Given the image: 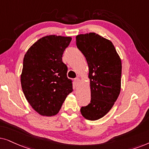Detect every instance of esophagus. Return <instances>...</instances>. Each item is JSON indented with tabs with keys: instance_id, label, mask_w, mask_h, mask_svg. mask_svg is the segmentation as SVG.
<instances>
[{
	"instance_id": "34e87169",
	"label": "esophagus",
	"mask_w": 149,
	"mask_h": 149,
	"mask_svg": "<svg viewBox=\"0 0 149 149\" xmlns=\"http://www.w3.org/2000/svg\"><path fill=\"white\" fill-rule=\"evenodd\" d=\"M74 83L75 84H76V86H78V85L79 84V83H80V79H79L78 78H76L74 79Z\"/></svg>"
}]
</instances>
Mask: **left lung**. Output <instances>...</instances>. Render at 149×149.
Masks as SVG:
<instances>
[{"instance_id": "obj_1", "label": "left lung", "mask_w": 149, "mask_h": 149, "mask_svg": "<svg viewBox=\"0 0 149 149\" xmlns=\"http://www.w3.org/2000/svg\"><path fill=\"white\" fill-rule=\"evenodd\" d=\"M76 45L86 58L91 81V102L80 112L86 119L98 120L111 110L120 94L121 61L112 43L97 33L78 35Z\"/></svg>"}]
</instances>
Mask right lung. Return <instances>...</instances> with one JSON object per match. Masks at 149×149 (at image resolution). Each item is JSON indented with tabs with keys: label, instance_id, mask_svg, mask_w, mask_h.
Listing matches in <instances>:
<instances>
[{
	"label": "right lung",
	"instance_id": "1",
	"mask_svg": "<svg viewBox=\"0 0 149 149\" xmlns=\"http://www.w3.org/2000/svg\"><path fill=\"white\" fill-rule=\"evenodd\" d=\"M70 37L49 35L35 42L23 61L21 84L26 98L34 110L43 116H54L73 91L67 78V67L62 61Z\"/></svg>",
	"mask_w": 149,
	"mask_h": 149
}]
</instances>
